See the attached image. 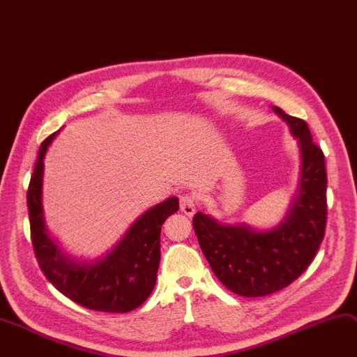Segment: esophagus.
<instances>
[{
    "label": "esophagus",
    "mask_w": 357,
    "mask_h": 357,
    "mask_svg": "<svg viewBox=\"0 0 357 357\" xmlns=\"http://www.w3.org/2000/svg\"><path fill=\"white\" fill-rule=\"evenodd\" d=\"M179 205H181V211L188 217H192L197 211V199L191 194H186V195L181 197Z\"/></svg>",
    "instance_id": "esophagus-1"
}]
</instances>
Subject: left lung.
<instances>
[{
  "label": "left lung",
  "instance_id": "obj_1",
  "mask_svg": "<svg viewBox=\"0 0 357 357\" xmlns=\"http://www.w3.org/2000/svg\"><path fill=\"white\" fill-rule=\"evenodd\" d=\"M287 122L301 151L297 194L278 227L255 231L225 225L197 212L192 220L201 250L220 281L243 297L273 294L298 278L314 259L327 220V174L323 151L314 144L303 119L274 106Z\"/></svg>",
  "mask_w": 357,
  "mask_h": 357
}]
</instances>
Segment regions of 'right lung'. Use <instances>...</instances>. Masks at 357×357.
<instances>
[{
	"label": "right lung",
	"mask_w": 357,
	"mask_h": 357,
	"mask_svg": "<svg viewBox=\"0 0 357 357\" xmlns=\"http://www.w3.org/2000/svg\"><path fill=\"white\" fill-rule=\"evenodd\" d=\"M59 132L41 144L27 191L31 243L38 266L61 294L90 310L132 312L155 287L160 261V229L165 220L178 211V198H168L142 213L103 258L90 263L73 259L47 234L41 204L43 159Z\"/></svg>",
	"instance_id": "add662e5"
}]
</instances>
